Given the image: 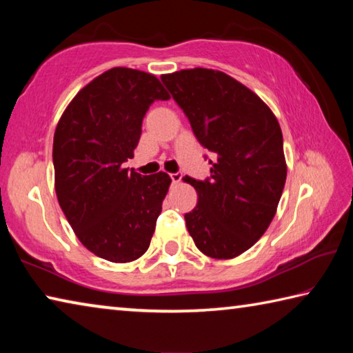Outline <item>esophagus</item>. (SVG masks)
<instances>
[{"instance_id": "esophagus-1", "label": "esophagus", "mask_w": 353, "mask_h": 353, "mask_svg": "<svg viewBox=\"0 0 353 353\" xmlns=\"http://www.w3.org/2000/svg\"><path fill=\"white\" fill-rule=\"evenodd\" d=\"M170 177H171V181L172 182H174V183H179V182H181L182 181V172H171V174H170Z\"/></svg>"}]
</instances>
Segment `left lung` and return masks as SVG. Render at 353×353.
Listing matches in <instances>:
<instances>
[{
	"label": "left lung",
	"mask_w": 353,
	"mask_h": 353,
	"mask_svg": "<svg viewBox=\"0 0 353 353\" xmlns=\"http://www.w3.org/2000/svg\"><path fill=\"white\" fill-rule=\"evenodd\" d=\"M162 82L196 140L213 154L210 177L185 179L198 191V204L185 213L187 229L202 254L234 259L265 234L282 196L286 163L277 118L221 71L182 70Z\"/></svg>",
	"instance_id": "8db88e82"
}]
</instances>
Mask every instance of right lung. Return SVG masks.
Returning a JSON list of instances; mask_svg holds the SVG:
<instances>
[{
    "instance_id": "1",
    "label": "right lung",
    "mask_w": 353,
    "mask_h": 353,
    "mask_svg": "<svg viewBox=\"0 0 353 353\" xmlns=\"http://www.w3.org/2000/svg\"><path fill=\"white\" fill-rule=\"evenodd\" d=\"M166 99L155 76L112 68L76 94L56 128L59 205L83 246L104 260L134 261L151 243L171 179L123 163L134 157L149 107Z\"/></svg>"
}]
</instances>
